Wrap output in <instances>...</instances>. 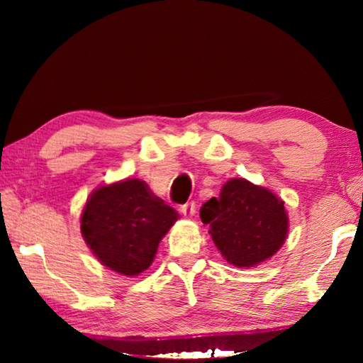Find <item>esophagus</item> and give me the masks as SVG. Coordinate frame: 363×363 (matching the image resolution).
<instances>
[{"mask_svg":"<svg viewBox=\"0 0 363 363\" xmlns=\"http://www.w3.org/2000/svg\"><path fill=\"white\" fill-rule=\"evenodd\" d=\"M179 211L184 214V216H187V218L194 216V213H195V201H187V203L181 205Z\"/></svg>","mask_w":363,"mask_h":363,"instance_id":"1","label":"esophagus"}]
</instances>
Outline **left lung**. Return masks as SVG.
<instances>
[{
  "label": "left lung",
  "instance_id": "obj_1",
  "mask_svg": "<svg viewBox=\"0 0 363 363\" xmlns=\"http://www.w3.org/2000/svg\"><path fill=\"white\" fill-rule=\"evenodd\" d=\"M203 224L227 262L253 267L284 245L288 218L284 201L270 190L245 179H230L200 208Z\"/></svg>",
  "mask_w": 363,
  "mask_h": 363
}]
</instances>
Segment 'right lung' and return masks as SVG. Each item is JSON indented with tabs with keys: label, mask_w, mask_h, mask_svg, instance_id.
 I'll return each mask as SVG.
<instances>
[{
	"label": "right lung",
	"mask_w": 363,
	"mask_h": 363,
	"mask_svg": "<svg viewBox=\"0 0 363 363\" xmlns=\"http://www.w3.org/2000/svg\"><path fill=\"white\" fill-rule=\"evenodd\" d=\"M179 214L152 194L144 181L126 179L91 194L82 233L97 259L115 272L139 275Z\"/></svg>",
	"instance_id": "right-lung-1"
}]
</instances>
